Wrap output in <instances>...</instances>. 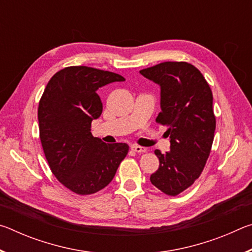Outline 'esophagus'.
<instances>
[{
	"label": "esophagus",
	"instance_id": "obj_1",
	"mask_svg": "<svg viewBox=\"0 0 252 252\" xmlns=\"http://www.w3.org/2000/svg\"><path fill=\"white\" fill-rule=\"evenodd\" d=\"M131 150L136 152V153H144V152H147V149L146 148L140 147V146H135V144H133V146H131Z\"/></svg>",
	"mask_w": 252,
	"mask_h": 252
}]
</instances>
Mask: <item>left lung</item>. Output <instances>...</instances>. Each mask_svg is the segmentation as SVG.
<instances>
[{
  "instance_id": "obj_1",
  "label": "left lung",
  "mask_w": 252,
  "mask_h": 252,
  "mask_svg": "<svg viewBox=\"0 0 252 252\" xmlns=\"http://www.w3.org/2000/svg\"><path fill=\"white\" fill-rule=\"evenodd\" d=\"M161 88V112L156 121L165 126L170 150L151 174L153 186L168 195H178L200 177L210 155L216 130L212 91L201 72L187 62H163L140 71Z\"/></svg>"
}]
</instances>
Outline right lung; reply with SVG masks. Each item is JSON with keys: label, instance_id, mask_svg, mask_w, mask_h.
<instances>
[{"label": "right lung", "instance_id": "1", "mask_svg": "<svg viewBox=\"0 0 252 252\" xmlns=\"http://www.w3.org/2000/svg\"><path fill=\"white\" fill-rule=\"evenodd\" d=\"M122 75L89 66H67L57 72L39 102L40 140L55 178L80 195L97 192L112 181L129 152L126 143H104L91 133L102 113L96 90L125 81Z\"/></svg>", "mask_w": 252, "mask_h": 252}]
</instances>
